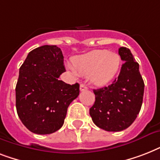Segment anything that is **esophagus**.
Listing matches in <instances>:
<instances>
[{"label": "esophagus", "mask_w": 160, "mask_h": 160, "mask_svg": "<svg viewBox=\"0 0 160 160\" xmlns=\"http://www.w3.org/2000/svg\"><path fill=\"white\" fill-rule=\"evenodd\" d=\"M88 90V87L85 84H80V91H84V90Z\"/></svg>", "instance_id": "34e87169"}]
</instances>
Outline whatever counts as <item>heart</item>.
Listing matches in <instances>:
<instances>
[{
    "mask_svg": "<svg viewBox=\"0 0 160 160\" xmlns=\"http://www.w3.org/2000/svg\"><path fill=\"white\" fill-rule=\"evenodd\" d=\"M74 65L66 66L74 75H90V80L98 86L108 85L118 73L121 65L119 54L106 50H96L74 58Z\"/></svg>",
    "mask_w": 160,
    "mask_h": 160,
    "instance_id": "1",
    "label": "heart"
}]
</instances>
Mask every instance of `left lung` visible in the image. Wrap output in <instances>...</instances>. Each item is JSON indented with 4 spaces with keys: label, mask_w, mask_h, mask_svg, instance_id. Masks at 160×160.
Returning a JSON list of instances; mask_svg holds the SVG:
<instances>
[{
    "label": "left lung",
    "mask_w": 160,
    "mask_h": 160,
    "mask_svg": "<svg viewBox=\"0 0 160 160\" xmlns=\"http://www.w3.org/2000/svg\"><path fill=\"white\" fill-rule=\"evenodd\" d=\"M119 55L124 64L118 79L107 87L94 90L95 101L90 109L95 125L106 131H121L130 126L143 103L144 83L139 64L126 47H120Z\"/></svg>",
    "instance_id": "left-lung-1"
}]
</instances>
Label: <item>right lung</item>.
<instances>
[{
	"label": "right lung",
	"mask_w": 160,
	"mask_h": 160,
	"mask_svg": "<svg viewBox=\"0 0 160 160\" xmlns=\"http://www.w3.org/2000/svg\"><path fill=\"white\" fill-rule=\"evenodd\" d=\"M62 51L42 46L28 54L20 68L16 86V111L22 124L37 134L62 127L67 109L80 94V85L59 80L65 72Z\"/></svg>",
	"instance_id": "obj_1"
}]
</instances>
